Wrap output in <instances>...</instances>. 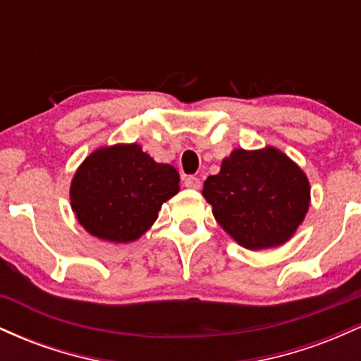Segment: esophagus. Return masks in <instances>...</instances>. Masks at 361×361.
<instances>
[{
	"instance_id": "obj_1",
	"label": "esophagus",
	"mask_w": 361,
	"mask_h": 361,
	"mask_svg": "<svg viewBox=\"0 0 361 361\" xmlns=\"http://www.w3.org/2000/svg\"><path fill=\"white\" fill-rule=\"evenodd\" d=\"M183 185L186 186V188H192V190H200V186H202V181H200V178H197V176H185V180H183Z\"/></svg>"
}]
</instances>
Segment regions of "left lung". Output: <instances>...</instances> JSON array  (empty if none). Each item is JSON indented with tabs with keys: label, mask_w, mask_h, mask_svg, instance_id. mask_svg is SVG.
<instances>
[{
	"label": "left lung",
	"mask_w": 361,
	"mask_h": 361,
	"mask_svg": "<svg viewBox=\"0 0 361 361\" xmlns=\"http://www.w3.org/2000/svg\"><path fill=\"white\" fill-rule=\"evenodd\" d=\"M202 195L215 221L251 251L281 246L293 238L310 205L309 178L280 149H234Z\"/></svg>",
	"instance_id": "obj_1"
}]
</instances>
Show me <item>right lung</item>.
<instances>
[{"label": "right lung", "instance_id": "add662e5", "mask_svg": "<svg viewBox=\"0 0 361 361\" xmlns=\"http://www.w3.org/2000/svg\"><path fill=\"white\" fill-rule=\"evenodd\" d=\"M178 192L176 169L156 163L134 142L94 149L74 173L69 198L86 233L126 244L146 234Z\"/></svg>", "mask_w": 361, "mask_h": 361}]
</instances>
